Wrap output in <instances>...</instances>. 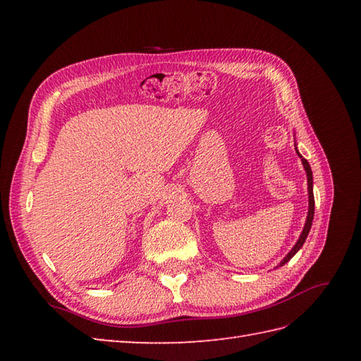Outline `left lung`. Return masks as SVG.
Masks as SVG:
<instances>
[{"instance_id":"8db88e82","label":"left lung","mask_w":361,"mask_h":361,"mask_svg":"<svg viewBox=\"0 0 361 361\" xmlns=\"http://www.w3.org/2000/svg\"><path fill=\"white\" fill-rule=\"evenodd\" d=\"M295 149H296V153H298V157L301 158V163H302V166H304V171H305V173H307V192H309V212H307V219H305V224H304V228H302V233H301V235H299V239H298V242L295 243V247L291 248L290 251H288V255L283 257L281 262H279V265L278 267H282L283 264H287L288 260L293 257L296 252L301 250V247L304 245V242H305V239H307V235H309V233H310V228H312V221H313V214H315V197H313V175H312V169H310V164H309V161L305 159L301 153H299V150H298V147H296V142H295ZM276 267V268H278Z\"/></svg>"}]
</instances>
